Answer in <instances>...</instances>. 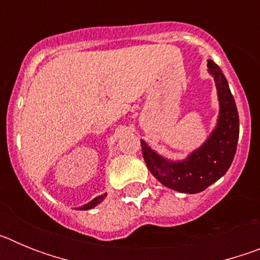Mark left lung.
<instances>
[{
	"mask_svg": "<svg viewBox=\"0 0 260 260\" xmlns=\"http://www.w3.org/2000/svg\"><path fill=\"white\" fill-rule=\"evenodd\" d=\"M207 66L215 79L220 103L217 125L207 141L181 161L167 160L141 141L144 161L156 180L186 194L203 191L226 173L236 155L240 135V118L228 80L212 59H208Z\"/></svg>",
	"mask_w": 260,
	"mask_h": 260,
	"instance_id": "left-lung-1",
	"label": "left lung"
}]
</instances>
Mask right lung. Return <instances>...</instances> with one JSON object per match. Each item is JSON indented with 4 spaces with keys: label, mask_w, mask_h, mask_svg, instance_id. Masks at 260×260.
I'll return each mask as SVG.
<instances>
[{
    "label": "right lung",
    "mask_w": 260,
    "mask_h": 260,
    "mask_svg": "<svg viewBox=\"0 0 260 260\" xmlns=\"http://www.w3.org/2000/svg\"><path fill=\"white\" fill-rule=\"evenodd\" d=\"M107 197V194H103V195H99V197H96L95 199H92V201L89 202V203L84 204V206H82V207H79L78 210H91V208L96 207L99 203H102L103 201H104V198Z\"/></svg>",
    "instance_id": "add662e5"
}]
</instances>
